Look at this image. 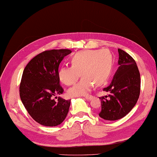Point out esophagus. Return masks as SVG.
<instances>
[{"label": "esophagus", "instance_id": "34e87169", "mask_svg": "<svg viewBox=\"0 0 157 157\" xmlns=\"http://www.w3.org/2000/svg\"><path fill=\"white\" fill-rule=\"evenodd\" d=\"M84 97H85V98L87 99H90L92 98V95H86L84 96Z\"/></svg>", "mask_w": 157, "mask_h": 157}]
</instances>
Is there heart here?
I'll list each match as a JSON object with an SVG mask.
<instances>
[{"label":"heart","mask_w":157,"mask_h":157,"mask_svg":"<svg viewBox=\"0 0 157 157\" xmlns=\"http://www.w3.org/2000/svg\"><path fill=\"white\" fill-rule=\"evenodd\" d=\"M71 65L59 68L58 78L66 86L78 81L82 72L83 78L69 90L70 95H84L91 90L94 83L102 85L107 82L113 65V56L107 50H87L78 52L71 57Z\"/></svg>","instance_id":"1"}]
</instances>
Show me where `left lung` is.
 <instances>
[{"instance_id":"8db88e82","label":"left lung","mask_w":157,"mask_h":157,"mask_svg":"<svg viewBox=\"0 0 157 157\" xmlns=\"http://www.w3.org/2000/svg\"><path fill=\"white\" fill-rule=\"evenodd\" d=\"M119 67L110 85L103 88L109 93L99 98L100 117L108 121L121 119L134 107L139 98L140 73L135 59L123 50L118 49Z\"/></svg>"}]
</instances>
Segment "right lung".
Listing matches in <instances>:
<instances>
[{
    "label": "right lung",
    "mask_w": 157,
    "mask_h": 157,
    "mask_svg": "<svg viewBox=\"0 0 157 157\" xmlns=\"http://www.w3.org/2000/svg\"><path fill=\"white\" fill-rule=\"evenodd\" d=\"M71 52L68 49L44 51L32 59L24 70L20 97L28 113L42 125H58L69 111L70 100L59 97L56 101L53 98L63 92L58 67L64 56Z\"/></svg>",
    "instance_id": "add662e5"
}]
</instances>
